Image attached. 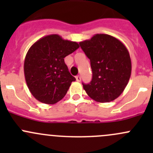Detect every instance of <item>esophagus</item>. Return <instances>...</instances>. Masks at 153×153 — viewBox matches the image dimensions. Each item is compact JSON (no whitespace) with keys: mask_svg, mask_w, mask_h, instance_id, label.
<instances>
[{"mask_svg":"<svg viewBox=\"0 0 153 153\" xmlns=\"http://www.w3.org/2000/svg\"><path fill=\"white\" fill-rule=\"evenodd\" d=\"M75 78H76V81H78V82H79V81H81V77L80 76V75H77V76L75 77Z\"/></svg>","mask_w":153,"mask_h":153,"instance_id":"esophagus-1","label":"esophagus"}]
</instances>
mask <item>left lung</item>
Wrapping results in <instances>:
<instances>
[{
  "label": "left lung",
  "instance_id": "obj_1",
  "mask_svg": "<svg viewBox=\"0 0 153 153\" xmlns=\"http://www.w3.org/2000/svg\"><path fill=\"white\" fill-rule=\"evenodd\" d=\"M90 60L92 78L83 84L84 90L97 102L114 101L124 92L132 71L130 56L124 44L115 37L96 34L79 43Z\"/></svg>",
  "mask_w": 153,
  "mask_h": 153
}]
</instances>
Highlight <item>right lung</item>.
Listing matches in <instances>:
<instances>
[{
	"label": "right lung",
	"mask_w": 153,
	"mask_h": 153,
	"mask_svg": "<svg viewBox=\"0 0 153 153\" xmlns=\"http://www.w3.org/2000/svg\"><path fill=\"white\" fill-rule=\"evenodd\" d=\"M79 48L77 42L49 35L37 41L26 55L24 75L29 91L40 102L55 104L66 95L75 78L64 58Z\"/></svg>",
	"instance_id": "1"
}]
</instances>
